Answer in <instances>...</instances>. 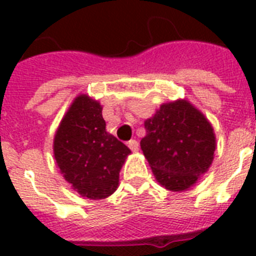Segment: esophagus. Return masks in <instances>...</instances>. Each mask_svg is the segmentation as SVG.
I'll use <instances>...</instances> for the list:
<instances>
[{
    "instance_id": "obj_1",
    "label": "esophagus",
    "mask_w": 256,
    "mask_h": 256,
    "mask_svg": "<svg viewBox=\"0 0 256 256\" xmlns=\"http://www.w3.org/2000/svg\"><path fill=\"white\" fill-rule=\"evenodd\" d=\"M128 148H130V150H132V152H138V150H140V144H138V140H130V142H128Z\"/></svg>"
}]
</instances>
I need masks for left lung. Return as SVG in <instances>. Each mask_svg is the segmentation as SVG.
Here are the masks:
<instances>
[{
	"label": "left lung",
	"mask_w": 256,
	"mask_h": 256,
	"mask_svg": "<svg viewBox=\"0 0 256 256\" xmlns=\"http://www.w3.org/2000/svg\"><path fill=\"white\" fill-rule=\"evenodd\" d=\"M144 128L140 148L162 187L188 190L210 168L216 148L214 128L188 100L162 104L144 120Z\"/></svg>",
	"instance_id": "8db88e82"
}]
</instances>
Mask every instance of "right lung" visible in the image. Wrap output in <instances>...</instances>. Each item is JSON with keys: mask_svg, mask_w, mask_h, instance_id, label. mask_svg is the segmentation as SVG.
Returning a JSON list of instances; mask_svg holds the SVG:
<instances>
[{"mask_svg": "<svg viewBox=\"0 0 256 256\" xmlns=\"http://www.w3.org/2000/svg\"><path fill=\"white\" fill-rule=\"evenodd\" d=\"M57 166L72 188L86 199L110 196L130 148L106 132L102 104L80 94L61 120L53 140Z\"/></svg>", "mask_w": 256, "mask_h": 256, "instance_id": "add662e5", "label": "right lung"}]
</instances>
